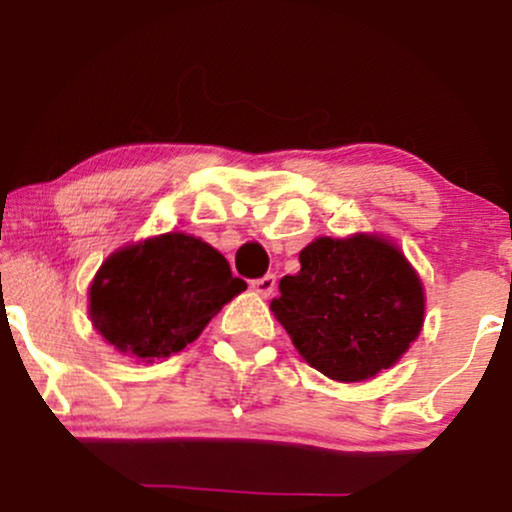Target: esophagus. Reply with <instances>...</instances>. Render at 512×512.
Listing matches in <instances>:
<instances>
[{
    "mask_svg": "<svg viewBox=\"0 0 512 512\" xmlns=\"http://www.w3.org/2000/svg\"><path fill=\"white\" fill-rule=\"evenodd\" d=\"M252 289H255L260 296H272L274 289H276V276L274 274H264L262 279H255L252 281Z\"/></svg>",
    "mask_w": 512,
    "mask_h": 512,
    "instance_id": "34e87169",
    "label": "esophagus"
}]
</instances>
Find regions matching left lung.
Here are the masks:
<instances>
[{"label": "left lung", "instance_id": "left-lung-1", "mask_svg": "<svg viewBox=\"0 0 512 512\" xmlns=\"http://www.w3.org/2000/svg\"><path fill=\"white\" fill-rule=\"evenodd\" d=\"M301 272L279 281L272 313L310 366L361 383L395 366L424 325V286L407 257L380 236L317 238Z\"/></svg>", "mask_w": 512, "mask_h": 512}]
</instances>
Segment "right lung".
Masks as SVG:
<instances>
[{
    "label": "right lung",
    "mask_w": 512,
    "mask_h": 512,
    "mask_svg": "<svg viewBox=\"0 0 512 512\" xmlns=\"http://www.w3.org/2000/svg\"><path fill=\"white\" fill-rule=\"evenodd\" d=\"M245 289L209 243L163 233L101 264L88 289V313L105 342L151 363L195 342L211 317Z\"/></svg>",
    "instance_id": "1"
}]
</instances>
